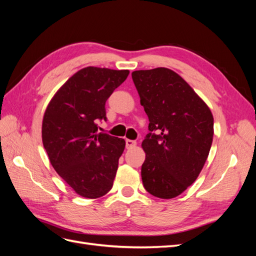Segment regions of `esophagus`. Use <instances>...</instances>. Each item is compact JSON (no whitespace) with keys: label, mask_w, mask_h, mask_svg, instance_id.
<instances>
[{"label":"esophagus","mask_w":256,"mask_h":256,"mask_svg":"<svg viewBox=\"0 0 256 256\" xmlns=\"http://www.w3.org/2000/svg\"><path fill=\"white\" fill-rule=\"evenodd\" d=\"M136 145V141L129 140V138H127V140H126V147H127V148H132V147H134Z\"/></svg>","instance_id":"1"}]
</instances>
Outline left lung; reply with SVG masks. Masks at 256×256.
<instances>
[{
    "label": "left lung",
    "mask_w": 256,
    "mask_h": 256,
    "mask_svg": "<svg viewBox=\"0 0 256 256\" xmlns=\"http://www.w3.org/2000/svg\"><path fill=\"white\" fill-rule=\"evenodd\" d=\"M150 132L142 142L145 190L160 198L180 196L196 182L210 150L214 118L180 76L159 67L131 74Z\"/></svg>",
    "instance_id": "left-lung-1"
}]
</instances>
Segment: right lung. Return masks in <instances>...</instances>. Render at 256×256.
<instances>
[{
	"mask_svg": "<svg viewBox=\"0 0 256 256\" xmlns=\"http://www.w3.org/2000/svg\"><path fill=\"white\" fill-rule=\"evenodd\" d=\"M129 70L86 67L74 74L48 104L42 143L56 173L88 198L106 194L113 186L125 140L98 131L106 120V102Z\"/></svg>",
	"mask_w": 256,
	"mask_h": 256,
	"instance_id": "obj_1",
	"label": "right lung"
}]
</instances>
